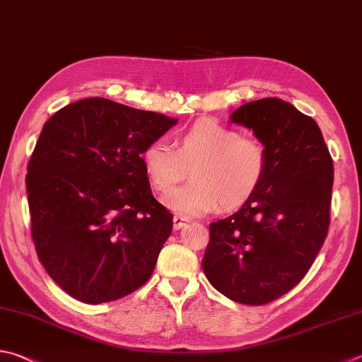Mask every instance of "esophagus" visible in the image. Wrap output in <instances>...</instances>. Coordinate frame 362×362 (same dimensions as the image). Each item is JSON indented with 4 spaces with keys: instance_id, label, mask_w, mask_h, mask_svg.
I'll return each instance as SVG.
<instances>
[{
    "instance_id": "obj_1",
    "label": "esophagus",
    "mask_w": 362,
    "mask_h": 362,
    "mask_svg": "<svg viewBox=\"0 0 362 362\" xmlns=\"http://www.w3.org/2000/svg\"><path fill=\"white\" fill-rule=\"evenodd\" d=\"M187 222H189L187 217H184V216H175V217H173V228H175V230H181Z\"/></svg>"
}]
</instances>
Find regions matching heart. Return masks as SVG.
Wrapping results in <instances>:
<instances>
[{
    "label": "heart",
    "instance_id": "heart-1",
    "mask_svg": "<svg viewBox=\"0 0 362 362\" xmlns=\"http://www.w3.org/2000/svg\"><path fill=\"white\" fill-rule=\"evenodd\" d=\"M141 162L156 190L167 192L186 178L192 180L163 195L162 202L182 216H199L240 206L260 187L268 170V151L255 137H244L236 127L200 119L184 131L176 148L167 140L149 141Z\"/></svg>",
    "mask_w": 362,
    "mask_h": 362
}]
</instances>
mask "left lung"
I'll return each instance as SVG.
<instances>
[{
  "instance_id": "8db88e82",
  "label": "left lung",
  "mask_w": 362,
  "mask_h": 362,
  "mask_svg": "<svg viewBox=\"0 0 362 362\" xmlns=\"http://www.w3.org/2000/svg\"><path fill=\"white\" fill-rule=\"evenodd\" d=\"M230 121L252 129L268 151V170L235 214L209 223L202 266L216 290L260 305L308 274L329 227L331 154L315 121L290 102H247Z\"/></svg>"
}]
</instances>
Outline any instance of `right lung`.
Returning <instances> with one entry per match:
<instances>
[{
	"label": "right lung",
	"instance_id": "add662e5",
	"mask_svg": "<svg viewBox=\"0 0 362 362\" xmlns=\"http://www.w3.org/2000/svg\"><path fill=\"white\" fill-rule=\"evenodd\" d=\"M176 122L90 98L44 124L26 175L31 236L67 295L117 301L153 274L173 216L151 194L141 151Z\"/></svg>",
	"mask_w": 362,
	"mask_h": 362
}]
</instances>
